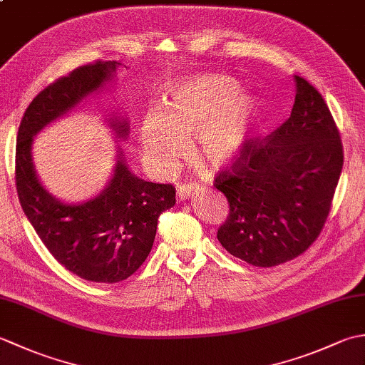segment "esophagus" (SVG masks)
<instances>
[{
    "instance_id": "1",
    "label": "esophagus",
    "mask_w": 365,
    "mask_h": 365,
    "mask_svg": "<svg viewBox=\"0 0 365 365\" xmlns=\"http://www.w3.org/2000/svg\"><path fill=\"white\" fill-rule=\"evenodd\" d=\"M197 190H199V187H197L196 183H192V182L180 183L177 187V195H178V197H180V199H187V197L195 196L196 192H197Z\"/></svg>"
}]
</instances>
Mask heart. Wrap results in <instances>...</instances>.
Returning <instances> with one entry per match:
<instances>
[{
	"label": "heart",
	"mask_w": 365,
	"mask_h": 365,
	"mask_svg": "<svg viewBox=\"0 0 365 365\" xmlns=\"http://www.w3.org/2000/svg\"><path fill=\"white\" fill-rule=\"evenodd\" d=\"M240 89L226 76H197L169 92L165 110H150L139 127L145 161L166 173L191 139L192 155L208 165L235 157L257 113L254 100L237 98Z\"/></svg>",
	"instance_id": "1"
}]
</instances>
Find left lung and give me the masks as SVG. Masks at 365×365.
<instances>
[{
	"label": "left lung",
	"instance_id": "8db88e82",
	"mask_svg": "<svg viewBox=\"0 0 365 365\" xmlns=\"http://www.w3.org/2000/svg\"><path fill=\"white\" fill-rule=\"evenodd\" d=\"M294 81L290 118L265 138H246L213 182L229 202L220 243L254 267L281 265L314 245L344 166V145L327 102L307 80Z\"/></svg>",
	"mask_w": 365,
	"mask_h": 365
}]
</instances>
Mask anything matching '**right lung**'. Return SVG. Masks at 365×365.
<instances>
[{"label": "right lung", "mask_w": 365, "mask_h": 365, "mask_svg": "<svg viewBox=\"0 0 365 365\" xmlns=\"http://www.w3.org/2000/svg\"><path fill=\"white\" fill-rule=\"evenodd\" d=\"M118 63L96 61L75 68L38 92L23 114L15 149V187L23 212L61 265L91 282L114 284L130 277L149 255L160 215L174 207L175 188L138 178L122 160L103 192L80 205L50 196L37 180L33 136L81 98L102 86ZM119 136L127 123H115Z\"/></svg>", "instance_id": "add662e5"}]
</instances>
